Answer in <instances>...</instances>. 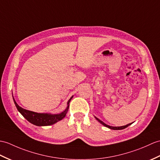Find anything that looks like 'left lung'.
Returning <instances> with one entry per match:
<instances>
[{"label":"left lung","mask_w":160,"mask_h":160,"mask_svg":"<svg viewBox=\"0 0 160 160\" xmlns=\"http://www.w3.org/2000/svg\"><path fill=\"white\" fill-rule=\"evenodd\" d=\"M95 118H96V120H97L98 121H99V122H100V123L102 124L103 125H104L105 127H106V128H109V129H114V130H121V129H123L126 128L127 127H128L129 125H130L132 124V123H129V124H128V125H123V126H120V127H112V126H110V125H106V124L104 123V122H103L102 121L99 119V118H97L96 117H95Z\"/></svg>","instance_id":"obj_1"}]
</instances>
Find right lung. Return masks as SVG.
<instances>
[{"label":"right lung","mask_w":160,"mask_h":160,"mask_svg":"<svg viewBox=\"0 0 160 160\" xmlns=\"http://www.w3.org/2000/svg\"><path fill=\"white\" fill-rule=\"evenodd\" d=\"M72 98H73V96L68 100V106H67L66 109L64 111H62V112L59 114H50V113H38V112H32V111H30V110L22 108V107H20L16 103V100L14 99L13 96L14 103L15 105H16L18 110L20 112V113L28 122L37 126L51 125L56 123V122H57L59 121L62 120V118L66 116V114L68 112L69 107V102Z\"/></svg>","instance_id":"1"}]
</instances>
